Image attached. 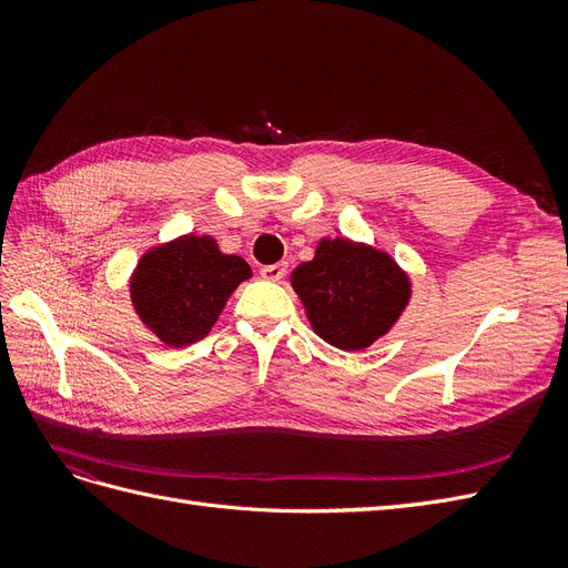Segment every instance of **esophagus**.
Masks as SVG:
<instances>
[{"label": "esophagus", "mask_w": 568, "mask_h": 568, "mask_svg": "<svg viewBox=\"0 0 568 568\" xmlns=\"http://www.w3.org/2000/svg\"><path fill=\"white\" fill-rule=\"evenodd\" d=\"M261 274L270 282H280L286 274V263H274V265H263Z\"/></svg>", "instance_id": "34e87169"}]
</instances>
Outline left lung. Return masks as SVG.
<instances>
[{"label":"left lung","mask_w":568,"mask_h":568,"mask_svg":"<svg viewBox=\"0 0 568 568\" xmlns=\"http://www.w3.org/2000/svg\"><path fill=\"white\" fill-rule=\"evenodd\" d=\"M291 286L320 338L363 351L384 336L409 301V280L384 251L348 239H322L315 257L291 274Z\"/></svg>","instance_id":"left-lung-1"}]
</instances>
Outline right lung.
I'll list each match as a JSON object with an SVG mask.
<instances>
[{"instance_id":"right-lung-1","label":"right lung","mask_w":568,"mask_h":568,"mask_svg":"<svg viewBox=\"0 0 568 568\" xmlns=\"http://www.w3.org/2000/svg\"><path fill=\"white\" fill-rule=\"evenodd\" d=\"M248 277L244 257L222 253L213 236L186 234L142 255L130 296L149 329L182 348L213 329L234 288Z\"/></svg>"}]
</instances>
